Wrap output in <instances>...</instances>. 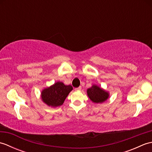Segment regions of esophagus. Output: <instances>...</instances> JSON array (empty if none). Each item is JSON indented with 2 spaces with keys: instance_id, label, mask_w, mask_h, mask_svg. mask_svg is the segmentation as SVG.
Masks as SVG:
<instances>
[{
  "instance_id": "34e87169",
  "label": "esophagus",
  "mask_w": 152,
  "mask_h": 152,
  "mask_svg": "<svg viewBox=\"0 0 152 152\" xmlns=\"http://www.w3.org/2000/svg\"><path fill=\"white\" fill-rule=\"evenodd\" d=\"M82 89V87L81 86H80V87H78V88H75V90L76 91H80V90Z\"/></svg>"
}]
</instances>
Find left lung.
I'll use <instances>...</instances> for the list:
<instances>
[{
  "instance_id": "left-lung-1",
  "label": "left lung",
  "mask_w": 152,
  "mask_h": 152,
  "mask_svg": "<svg viewBox=\"0 0 152 152\" xmlns=\"http://www.w3.org/2000/svg\"><path fill=\"white\" fill-rule=\"evenodd\" d=\"M87 93L91 101L95 103L102 102L106 101L109 96L107 92L95 85H93L91 88L87 90Z\"/></svg>"
}]
</instances>
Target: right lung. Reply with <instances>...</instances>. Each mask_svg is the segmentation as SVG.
Listing matches in <instances>:
<instances>
[{"mask_svg": "<svg viewBox=\"0 0 152 152\" xmlns=\"http://www.w3.org/2000/svg\"><path fill=\"white\" fill-rule=\"evenodd\" d=\"M72 86H66L63 83L58 82L50 88L44 89L41 93V97L44 102L48 106L56 107L62 105L72 90Z\"/></svg>", "mask_w": 152, "mask_h": 152, "instance_id": "right-lung-1", "label": "right lung"}]
</instances>
